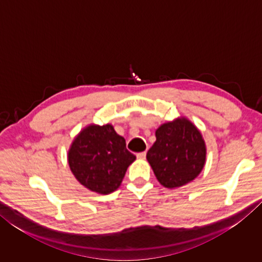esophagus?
Masks as SVG:
<instances>
[{
  "mask_svg": "<svg viewBox=\"0 0 262 262\" xmlns=\"http://www.w3.org/2000/svg\"><path fill=\"white\" fill-rule=\"evenodd\" d=\"M145 156H147V152L143 151V152H139L136 155V157L139 159H145Z\"/></svg>",
  "mask_w": 262,
  "mask_h": 262,
  "instance_id": "1",
  "label": "esophagus"
}]
</instances>
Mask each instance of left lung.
<instances>
[{
  "mask_svg": "<svg viewBox=\"0 0 262 262\" xmlns=\"http://www.w3.org/2000/svg\"><path fill=\"white\" fill-rule=\"evenodd\" d=\"M147 159L159 184L173 189L190 183L201 173L207 147L201 132L186 117L163 123Z\"/></svg>",
  "mask_w": 262,
  "mask_h": 262,
  "instance_id": "obj_1",
  "label": "left lung"
}]
</instances>
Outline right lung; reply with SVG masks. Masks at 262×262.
Masks as SVG:
<instances>
[{
    "instance_id": "obj_1",
    "label": "right lung",
    "mask_w": 262,
    "mask_h": 262,
    "mask_svg": "<svg viewBox=\"0 0 262 262\" xmlns=\"http://www.w3.org/2000/svg\"><path fill=\"white\" fill-rule=\"evenodd\" d=\"M70 171L84 187L98 194L117 190L136 157L111 123H90L74 137L67 154Z\"/></svg>"
}]
</instances>
